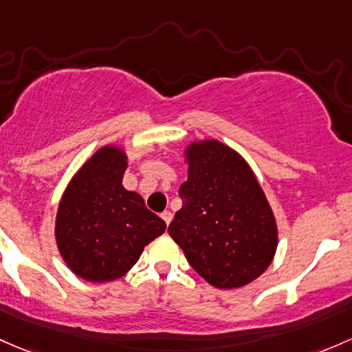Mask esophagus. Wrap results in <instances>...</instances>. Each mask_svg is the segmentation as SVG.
<instances>
[{
    "label": "esophagus",
    "mask_w": 352,
    "mask_h": 352,
    "mask_svg": "<svg viewBox=\"0 0 352 352\" xmlns=\"http://www.w3.org/2000/svg\"><path fill=\"white\" fill-rule=\"evenodd\" d=\"M162 219L165 221L166 226H168L170 223H172V212H170V210H165V212H162Z\"/></svg>",
    "instance_id": "1"
}]
</instances>
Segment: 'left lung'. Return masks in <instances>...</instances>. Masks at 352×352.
<instances>
[{
	"label": "left lung",
	"mask_w": 352,
	"mask_h": 352,
	"mask_svg": "<svg viewBox=\"0 0 352 352\" xmlns=\"http://www.w3.org/2000/svg\"><path fill=\"white\" fill-rule=\"evenodd\" d=\"M182 209L168 226L188 265L217 288H238L275 256L276 223L246 162L217 140L192 143Z\"/></svg>",
	"instance_id": "8db88e82"
}]
</instances>
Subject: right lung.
<instances>
[{
  "label": "right lung",
  "instance_id": "obj_1",
  "mask_svg": "<svg viewBox=\"0 0 352 352\" xmlns=\"http://www.w3.org/2000/svg\"><path fill=\"white\" fill-rule=\"evenodd\" d=\"M126 155L104 146L69 184L57 212L55 238L62 258L80 278L102 283L121 278L143 248L165 232V223L123 187Z\"/></svg>",
  "mask_w": 352,
  "mask_h": 352
}]
</instances>
